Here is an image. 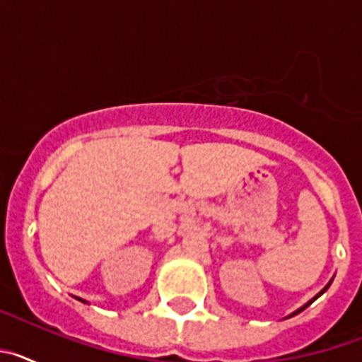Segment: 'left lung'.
<instances>
[{"instance_id": "8db88e82", "label": "left lung", "mask_w": 362, "mask_h": 362, "mask_svg": "<svg viewBox=\"0 0 362 362\" xmlns=\"http://www.w3.org/2000/svg\"><path fill=\"white\" fill-rule=\"evenodd\" d=\"M328 286H330V284H328ZM328 286H326V288H328ZM326 288H325V290H326ZM325 290H322V292H325ZM322 292H321V293H322ZM321 293H319V296H321ZM319 296H317V297H319ZM317 297H315V299H317ZM310 303H312V300H310ZM310 303H308V305H310ZM308 305H306V306H308ZM306 306H303V308H300V310H297V312H296V313L303 312V310H305V308H306ZM296 313H293V315H296Z\"/></svg>"}]
</instances>
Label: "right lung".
Returning <instances> with one entry per match:
<instances>
[{"label":"right lung","mask_w":362,"mask_h":362,"mask_svg":"<svg viewBox=\"0 0 362 362\" xmlns=\"http://www.w3.org/2000/svg\"><path fill=\"white\" fill-rule=\"evenodd\" d=\"M81 300H83V299H81ZM83 303H85V300H83Z\"/></svg>","instance_id":"obj_1"}]
</instances>
